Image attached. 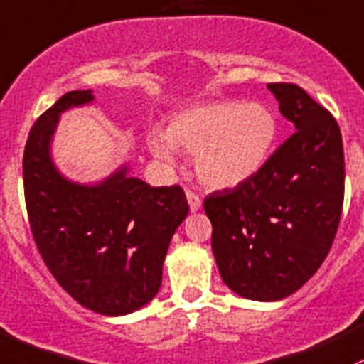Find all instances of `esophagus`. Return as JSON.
Instances as JSON below:
<instances>
[{
	"label": "esophagus",
	"instance_id": "34e87169",
	"mask_svg": "<svg viewBox=\"0 0 364 364\" xmlns=\"http://www.w3.org/2000/svg\"><path fill=\"white\" fill-rule=\"evenodd\" d=\"M186 196H187V201H189L191 212H198L199 206H201V198H199L198 194L194 193V191H191V189H187Z\"/></svg>",
	"mask_w": 364,
	"mask_h": 364
}]
</instances>
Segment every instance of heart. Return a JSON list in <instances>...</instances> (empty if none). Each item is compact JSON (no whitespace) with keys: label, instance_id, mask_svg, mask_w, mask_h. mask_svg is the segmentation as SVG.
<instances>
[{"label":"heart","instance_id":"heart-1","mask_svg":"<svg viewBox=\"0 0 364 364\" xmlns=\"http://www.w3.org/2000/svg\"><path fill=\"white\" fill-rule=\"evenodd\" d=\"M277 140V119L267 105L218 100L177 112L166 135L152 132L149 146L161 159L175 149L196 156L203 183L229 189L250 181L265 166Z\"/></svg>","mask_w":364,"mask_h":364}]
</instances>
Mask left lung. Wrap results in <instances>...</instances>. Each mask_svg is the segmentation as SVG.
I'll return each instance as SVG.
<instances>
[{"mask_svg": "<svg viewBox=\"0 0 364 364\" xmlns=\"http://www.w3.org/2000/svg\"><path fill=\"white\" fill-rule=\"evenodd\" d=\"M296 130L255 177L205 198L222 279L252 300H281L326 259L343 206V146L331 112L293 83H269Z\"/></svg>", "mask_w": 364, "mask_h": 364, "instance_id": "obj_1", "label": "left lung"}]
</instances>
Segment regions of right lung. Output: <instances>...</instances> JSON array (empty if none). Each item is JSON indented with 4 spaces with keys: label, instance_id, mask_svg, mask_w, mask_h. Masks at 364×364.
Returning <instances> with one entry per match:
<instances>
[{
    "label": "right lung",
    "instance_id": "obj_1",
    "mask_svg": "<svg viewBox=\"0 0 364 364\" xmlns=\"http://www.w3.org/2000/svg\"><path fill=\"white\" fill-rule=\"evenodd\" d=\"M92 100V90L65 93L33 124L22 161L26 208L57 283L81 306L121 316L158 293L168 245L189 203L181 186L151 187L127 177V168L93 187L58 175L48 151L58 114Z\"/></svg>",
    "mask_w": 364,
    "mask_h": 364
}]
</instances>
